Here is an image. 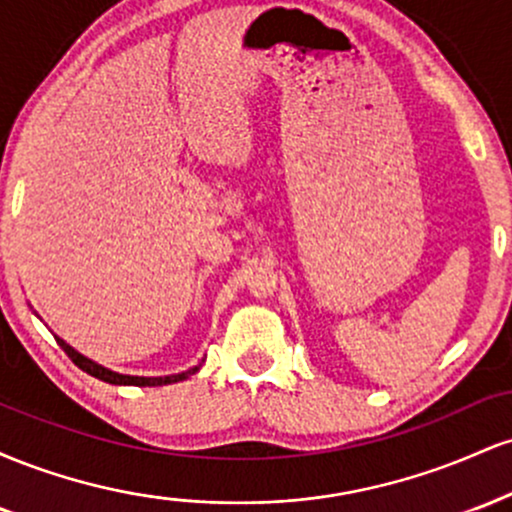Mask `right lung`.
<instances>
[{
    "mask_svg": "<svg viewBox=\"0 0 512 512\" xmlns=\"http://www.w3.org/2000/svg\"><path fill=\"white\" fill-rule=\"evenodd\" d=\"M57 344L62 346L64 354H67L69 358L74 361V366H79L84 373L93 375V378L103 380V383H110V385H139V387H158V385H170V383H180V380H187L190 375H195L199 366L190 368V370H182V373H175V375H163V378H142V375H122V373H115V370H108L103 366H98L96 361H91V358H86L84 354H79V351L72 349L64 339L55 337Z\"/></svg>",
    "mask_w": 512,
    "mask_h": 512,
    "instance_id": "1",
    "label": "right lung"
}]
</instances>
